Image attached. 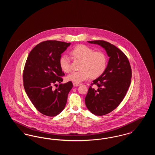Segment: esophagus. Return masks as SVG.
<instances>
[{"label":"esophagus","mask_w":155,"mask_h":155,"mask_svg":"<svg viewBox=\"0 0 155 155\" xmlns=\"http://www.w3.org/2000/svg\"><path fill=\"white\" fill-rule=\"evenodd\" d=\"M80 85H81V84H80V83H76V82L73 83V85L74 87H78V86H80Z\"/></svg>","instance_id":"obj_1"}]
</instances>
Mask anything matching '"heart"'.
Segmentation results:
<instances>
[{
    "label": "heart",
    "mask_w": 155,
    "mask_h": 155,
    "mask_svg": "<svg viewBox=\"0 0 155 155\" xmlns=\"http://www.w3.org/2000/svg\"><path fill=\"white\" fill-rule=\"evenodd\" d=\"M70 54L74 59L81 60V70L68 75L67 79L68 81L79 83L88 79L91 76L96 78L103 74L106 69L107 57L102 51H94L86 45H78L71 51ZM59 63L60 68L64 73L71 71L70 59L66 54L60 57Z\"/></svg>",
    "instance_id": "obj_1"
}]
</instances>
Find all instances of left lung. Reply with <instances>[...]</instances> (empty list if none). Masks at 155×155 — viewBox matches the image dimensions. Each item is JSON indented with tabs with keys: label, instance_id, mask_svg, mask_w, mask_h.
I'll return each instance as SVG.
<instances>
[{
	"label": "left lung",
	"instance_id": "1",
	"mask_svg": "<svg viewBox=\"0 0 155 155\" xmlns=\"http://www.w3.org/2000/svg\"><path fill=\"white\" fill-rule=\"evenodd\" d=\"M88 42L102 46L110 58L106 70L93 81L85 99L89 110L103 116L114 110L125 97L131 81V68L125 54L114 45L102 40Z\"/></svg>",
	"mask_w": 155,
	"mask_h": 155
}]
</instances>
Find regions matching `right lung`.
<instances>
[{
	"instance_id": "add662e5",
	"label": "right lung",
	"mask_w": 155,
	"mask_h": 155,
	"mask_svg": "<svg viewBox=\"0 0 155 155\" xmlns=\"http://www.w3.org/2000/svg\"><path fill=\"white\" fill-rule=\"evenodd\" d=\"M58 41H46L36 45L30 52L23 71L25 92L38 110L47 116H56L64 109L67 96L73 88L69 81L61 84L64 73L59 60L70 45ZM59 83L54 90L53 85Z\"/></svg>"
}]
</instances>
